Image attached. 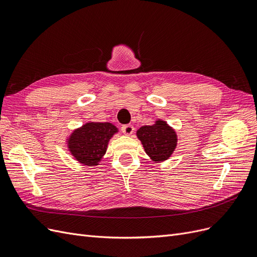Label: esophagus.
I'll return each instance as SVG.
<instances>
[{
	"label": "esophagus",
	"instance_id": "esophagus-1",
	"mask_svg": "<svg viewBox=\"0 0 257 257\" xmlns=\"http://www.w3.org/2000/svg\"><path fill=\"white\" fill-rule=\"evenodd\" d=\"M121 130H122V133L125 134V135L133 134V132H134V127H133V125H131V124H125V125H122Z\"/></svg>",
	"mask_w": 257,
	"mask_h": 257
}]
</instances>
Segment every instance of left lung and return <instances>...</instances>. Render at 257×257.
I'll use <instances>...</instances> for the list:
<instances>
[{"instance_id":"left-lung-1","label":"left lung","mask_w":257,"mask_h":257,"mask_svg":"<svg viewBox=\"0 0 257 257\" xmlns=\"http://www.w3.org/2000/svg\"><path fill=\"white\" fill-rule=\"evenodd\" d=\"M137 137L144 145L146 153L158 162L167 160L177 146L176 133L164 121L141 127L137 131Z\"/></svg>"}]
</instances>
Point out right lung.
Masks as SVG:
<instances>
[{"mask_svg":"<svg viewBox=\"0 0 257 257\" xmlns=\"http://www.w3.org/2000/svg\"><path fill=\"white\" fill-rule=\"evenodd\" d=\"M116 128L111 123L92 122L75 131L69 138V151L84 165H96L106 152L107 144Z\"/></svg>","mask_w":257,"mask_h":257,"instance_id":"1","label":"right lung"}]
</instances>
